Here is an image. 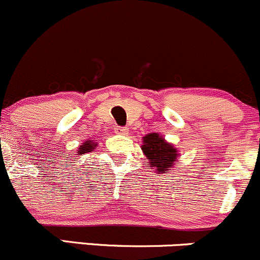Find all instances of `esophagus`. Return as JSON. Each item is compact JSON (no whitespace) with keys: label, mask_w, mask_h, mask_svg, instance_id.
<instances>
[{"label":"esophagus","mask_w":260,"mask_h":260,"mask_svg":"<svg viewBox=\"0 0 260 260\" xmlns=\"http://www.w3.org/2000/svg\"><path fill=\"white\" fill-rule=\"evenodd\" d=\"M116 132L118 133V135H127L128 129L125 127H118V128H117Z\"/></svg>","instance_id":"34e87169"}]
</instances>
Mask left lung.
Wrapping results in <instances>:
<instances>
[{"instance_id": "left-lung-1", "label": "left lung", "mask_w": 260, "mask_h": 260, "mask_svg": "<svg viewBox=\"0 0 260 260\" xmlns=\"http://www.w3.org/2000/svg\"><path fill=\"white\" fill-rule=\"evenodd\" d=\"M141 149L149 159V167L154 168L158 174L171 172L178 157V151L174 148L173 144L168 143L158 133L144 136Z\"/></svg>"}]
</instances>
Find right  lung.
Masks as SVG:
<instances>
[{
    "mask_svg": "<svg viewBox=\"0 0 260 260\" xmlns=\"http://www.w3.org/2000/svg\"><path fill=\"white\" fill-rule=\"evenodd\" d=\"M97 147V143H94L93 141H91V139H88L87 142H84V143H82V146H80V148H78V155L80 154H84V153H88V152H92L93 149Z\"/></svg>",
    "mask_w": 260,
    "mask_h": 260,
    "instance_id": "obj_1",
    "label": "right lung"
}]
</instances>
